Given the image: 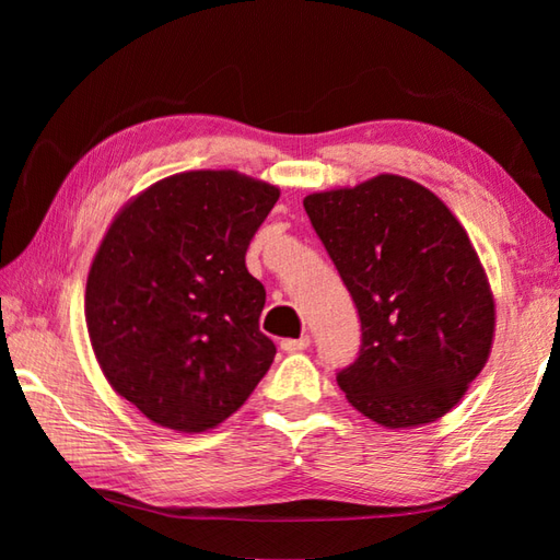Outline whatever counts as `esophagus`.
I'll list each match as a JSON object with an SVG mask.
<instances>
[{
  "label": "esophagus",
  "instance_id": "obj_1",
  "mask_svg": "<svg viewBox=\"0 0 560 560\" xmlns=\"http://www.w3.org/2000/svg\"><path fill=\"white\" fill-rule=\"evenodd\" d=\"M307 347H311V337L303 335L299 339H283L281 341V349L287 353H295V351H305Z\"/></svg>",
  "mask_w": 560,
  "mask_h": 560
}]
</instances>
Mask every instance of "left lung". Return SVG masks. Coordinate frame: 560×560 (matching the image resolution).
<instances>
[{"instance_id": "1", "label": "left lung", "mask_w": 560, "mask_h": 560, "mask_svg": "<svg viewBox=\"0 0 560 560\" xmlns=\"http://www.w3.org/2000/svg\"><path fill=\"white\" fill-rule=\"evenodd\" d=\"M361 317V351L337 383L385 428L433 423L489 361L495 301L467 231L401 175L303 199Z\"/></svg>"}]
</instances>
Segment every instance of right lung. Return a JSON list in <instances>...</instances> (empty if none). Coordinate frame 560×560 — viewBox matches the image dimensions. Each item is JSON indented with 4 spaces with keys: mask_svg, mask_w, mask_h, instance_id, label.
Instances as JSON below:
<instances>
[{
    "mask_svg": "<svg viewBox=\"0 0 560 560\" xmlns=\"http://www.w3.org/2000/svg\"><path fill=\"white\" fill-rule=\"evenodd\" d=\"M279 187L237 171H187L117 211L86 281L101 371L149 421L205 433L243 407L277 347L259 331L265 287L247 271Z\"/></svg>",
    "mask_w": 560,
    "mask_h": 560,
    "instance_id": "1",
    "label": "right lung"
}]
</instances>
